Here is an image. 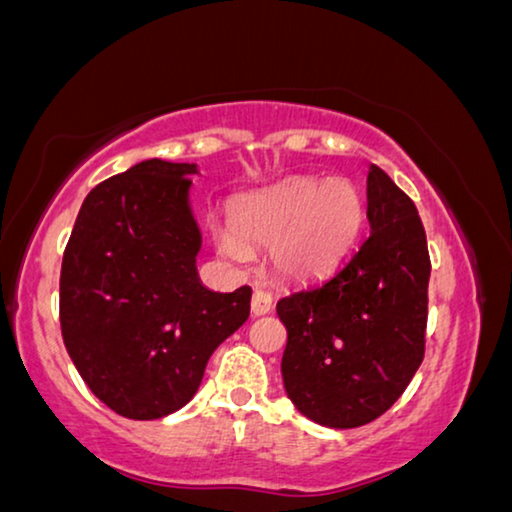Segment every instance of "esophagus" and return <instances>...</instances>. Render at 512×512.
<instances>
[{"label": "esophagus", "mask_w": 512, "mask_h": 512, "mask_svg": "<svg viewBox=\"0 0 512 512\" xmlns=\"http://www.w3.org/2000/svg\"><path fill=\"white\" fill-rule=\"evenodd\" d=\"M273 308V296L266 292V289H255L253 294V301H250V310H253V315H266V312H271Z\"/></svg>", "instance_id": "esophagus-1"}]
</instances>
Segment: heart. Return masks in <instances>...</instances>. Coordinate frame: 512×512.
Returning <instances> with one entry per match:
<instances>
[{"instance_id": "heart-1", "label": "heart", "mask_w": 512, "mask_h": 512, "mask_svg": "<svg viewBox=\"0 0 512 512\" xmlns=\"http://www.w3.org/2000/svg\"><path fill=\"white\" fill-rule=\"evenodd\" d=\"M363 200L345 179H289L243 197L232 213V230L216 227V250L232 264H248V246H271L276 271L292 280L331 273L354 246L363 227Z\"/></svg>"}]
</instances>
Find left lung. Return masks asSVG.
<instances>
[{
  "label": "left lung",
  "instance_id": "1",
  "mask_svg": "<svg viewBox=\"0 0 512 512\" xmlns=\"http://www.w3.org/2000/svg\"><path fill=\"white\" fill-rule=\"evenodd\" d=\"M370 236L322 285L278 301L282 384L305 418L333 430L375 421L423 363L430 255L416 204L368 167Z\"/></svg>",
  "mask_w": 512,
  "mask_h": 512
}]
</instances>
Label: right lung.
Here are the masks:
<instances>
[{
  "label": "right lung",
  "instance_id": "obj_1",
  "mask_svg": "<svg viewBox=\"0 0 512 512\" xmlns=\"http://www.w3.org/2000/svg\"><path fill=\"white\" fill-rule=\"evenodd\" d=\"M195 163L142 160L82 202L59 280L66 352L98 400L154 421L193 400L220 342L250 315V287L197 276Z\"/></svg>",
  "mask_w": 512,
  "mask_h": 512
}]
</instances>
